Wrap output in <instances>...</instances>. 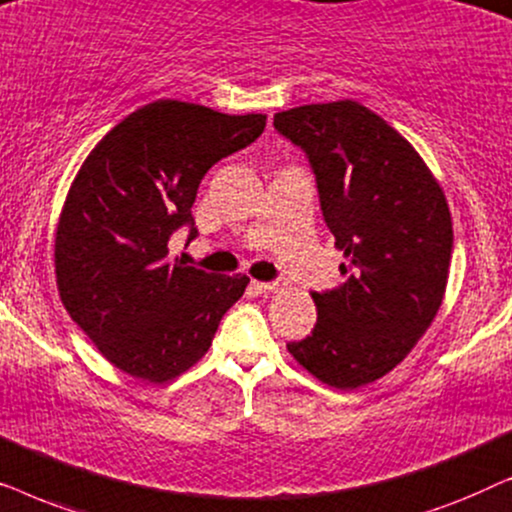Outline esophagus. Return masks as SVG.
<instances>
[{"mask_svg": "<svg viewBox=\"0 0 512 512\" xmlns=\"http://www.w3.org/2000/svg\"><path fill=\"white\" fill-rule=\"evenodd\" d=\"M251 289L256 293H275L279 289V282H251Z\"/></svg>", "mask_w": 512, "mask_h": 512, "instance_id": "1", "label": "esophagus"}]
</instances>
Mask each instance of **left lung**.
Segmentation results:
<instances>
[{"label":"left lung","instance_id":"left-lung-1","mask_svg":"<svg viewBox=\"0 0 512 512\" xmlns=\"http://www.w3.org/2000/svg\"><path fill=\"white\" fill-rule=\"evenodd\" d=\"M305 151L345 282L312 293L317 326L289 352L328 387L359 389L394 370L443 305L452 216L422 156L354 100L275 114Z\"/></svg>","mask_w":512,"mask_h":512}]
</instances>
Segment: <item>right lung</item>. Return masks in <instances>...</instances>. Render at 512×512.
<instances>
[{
	"instance_id": "1",
	"label": "right lung",
	"mask_w": 512,
	"mask_h": 512,
	"mask_svg": "<svg viewBox=\"0 0 512 512\" xmlns=\"http://www.w3.org/2000/svg\"><path fill=\"white\" fill-rule=\"evenodd\" d=\"M263 128V114L158 100L83 160L55 233V279L69 317L123 373L153 384L186 373L242 298L247 275L193 268L167 242L179 228L198 235L191 207L202 177Z\"/></svg>"
}]
</instances>
